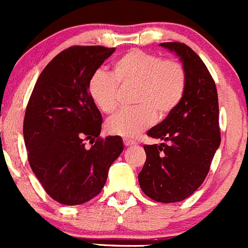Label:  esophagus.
<instances>
[{"label": "esophagus", "mask_w": 248, "mask_h": 248, "mask_svg": "<svg viewBox=\"0 0 248 248\" xmlns=\"http://www.w3.org/2000/svg\"><path fill=\"white\" fill-rule=\"evenodd\" d=\"M136 142L135 141H131V140H124V146L125 147H131V146H136Z\"/></svg>", "instance_id": "esophagus-1"}]
</instances>
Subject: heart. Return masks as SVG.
I'll return each mask as SVG.
<instances>
[{
    "instance_id": "b5f03b06",
    "label": "heart",
    "mask_w": 248,
    "mask_h": 248,
    "mask_svg": "<svg viewBox=\"0 0 248 248\" xmlns=\"http://www.w3.org/2000/svg\"><path fill=\"white\" fill-rule=\"evenodd\" d=\"M117 83L137 87L136 108L118 112L106 122V131L123 139H135L158 121H164L180 105L186 90V71L177 60L134 49L117 59L111 75L93 73L88 93L93 104L104 113L118 106Z\"/></svg>"
}]
</instances>
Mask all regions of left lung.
<instances>
[{"mask_svg":"<svg viewBox=\"0 0 248 248\" xmlns=\"http://www.w3.org/2000/svg\"><path fill=\"white\" fill-rule=\"evenodd\" d=\"M175 53L186 71L180 105L147 135L161 140L146 144V163L139 173L142 192L155 202H177L202 186L220 144L219 108L216 84L194 50L178 42L160 43Z\"/></svg>","mask_w":248,"mask_h":248,"instance_id":"1","label":"left lung"}]
</instances>
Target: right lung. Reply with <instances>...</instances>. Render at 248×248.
Wrapping results in <instances>:
<instances>
[{
    "label": "right lung",
    "instance_id": "right-lung-1",
    "mask_svg": "<svg viewBox=\"0 0 248 248\" xmlns=\"http://www.w3.org/2000/svg\"><path fill=\"white\" fill-rule=\"evenodd\" d=\"M114 50L65 49L42 71L29 100L23 130L29 163L46 194L60 204L80 205L96 197L123 152L122 137H99L102 117L88 93L93 73ZM84 139L94 144L87 149Z\"/></svg>",
    "mask_w": 248,
    "mask_h": 248
}]
</instances>
